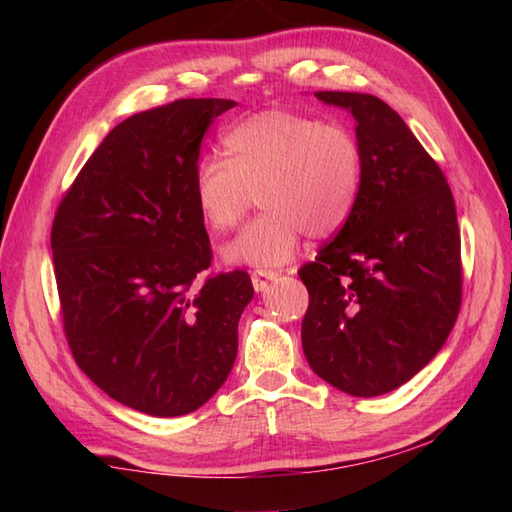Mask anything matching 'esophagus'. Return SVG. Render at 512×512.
Listing matches in <instances>:
<instances>
[{
  "label": "esophagus",
  "mask_w": 512,
  "mask_h": 512,
  "mask_svg": "<svg viewBox=\"0 0 512 512\" xmlns=\"http://www.w3.org/2000/svg\"><path fill=\"white\" fill-rule=\"evenodd\" d=\"M250 279H253V288L257 292H262L268 288V284L273 279H277V273L275 270H266V268H255L253 273H250Z\"/></svg>",
  "instance_id": "34e87169"
}]
</instances>
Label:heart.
I'll use <instances>...</instances> for the list:
<instances>
[{
    "label": "heart",
    "instance_id": "heart-1",
    "mask_svg": "<svg viewBox=\"0 0 512 512\" xmlns=\"http://www.w3.org/2000/svg\"><path fill=\"white\" fill-rule=\"evenodd\" d=\"M226 158L204 156L193 169V198L204 224L231 231L259 195L255 217L224 257L275 268L297 253L303 235L330 237L350 222L361 198L365 156L356 134L319 116L266 110L224 134Z\"/></svg>",
    "mask_w": 512,
    "mask_h": 512
}]
</instances>
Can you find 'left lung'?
<instances>
[{"instance_id":"left-lung-1","label":"left lung","mask_w":512,"mask_h":512,"mask_svg":"<svg viewBox=\"0 0 512 512\" xmlns=\"http://www.w3.org/2000/svg\"><path fill=\"white\" fill-rule=\"evenodd\" d=\"M356 118L365 176L356 209L299 268L314 374L350 396L394 391L440 352L462 306L453 193L405 121L372 94L314 92Z\"/></svg>"}]
</instances>
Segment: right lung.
Instances as JSON below:
<instances>
[{"label": "right lung", "instance_id": "obj_1", "mask_svg": "<svg viewBox=\"0 0 512 512\" xmlns=\"http://www.w3.org/2000/svg\"><path fill=\"white\" fill-rule=\"evenodd\" d=\"M226 99H180L118 123L52 220L65 341L107 396L158 418L200 409L237 356L246 270L202 275L213 250L193 198L204 132Z\"/></svg>", "mask_w": 512, "mask_h": 512}]
</instances>
